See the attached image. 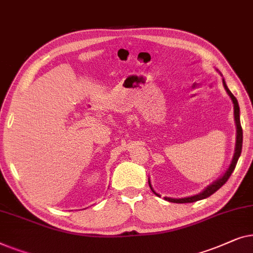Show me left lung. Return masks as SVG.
Instances as JSON below:
<instances>
[{
	"label": "left lung",
	"mask_w": 253,
	"mask_h": 253,
	"mask_svg": "<svg viewBox=\"0 0 253 253\" xmlns=\"http://www.w3.org/2000/svg\"><path fill=\"white\" fill-rule=\"evenodd\" d=\"M222 83H223V87H225V89L227 90V92H228V95L230 96V98H232V101L234 103V117H235V123H236V145H235V152H234V157L232 159V163H230V165L228 167V169L226 170V173L223 174V175L220 177L219 180H216L215 182H213L211 184V186H209L208 188H206V189L203 191V193L196 195V196L179 198V199L165 197L166 201L172 202V203H193V202L201 201V199L208 198L209 196H211V195L214 194L216 190L220 189V188H221L223 184L227 182V180L229 179V176L232 175V173L234 172L235 167H236L237 161H238V158H240L241 152H242V143H243V130H242V126H241V122H240V106H238L236 97H235V96L232 94V91H230L228 89V87H227L225 80H222ZM149 186H150V188H151L150 181H149ZM151 190H152V188H151ZM152 191H154V190H152ZM154 193H155V191H154ZM156 195L159 196L158 194H156Z\"/></svg>",
	"instance_id": "8db88e82"
}]
</instances>
